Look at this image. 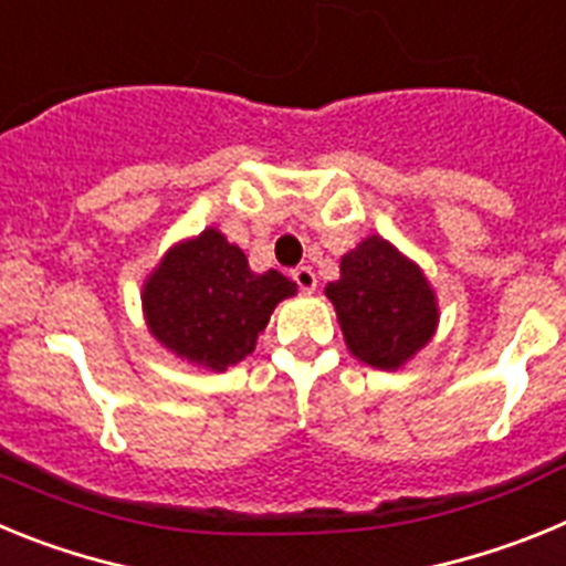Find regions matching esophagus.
Listing matches in <instances>:
<instances>
[{"instance_id": "34e87169", "label": "esophagus", "mask_w": 566, "mask_h": 566, "mask_svg": "<svg viewBox=\"0 0 566 566\" xmlns=\"http://www.w3.org/2000/svg\"><path fill=\"white\" fill-rule=\"evenodd\" d=\"M292 280H294V283H297L300 292L312 294L314 289H317V274H314L308 266H297V269H294Z\"/></svg>"}]
</instances>
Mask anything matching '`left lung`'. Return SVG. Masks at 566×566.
I'll return each mask as SVG.
<instances>
[{"label": "left lung", "mask_w": 566, "mask_h": 566, "mask_svg": "<svg viewBox=\"0 0 566 566\" xmlns=\"http://www.w3.org/2000/svg\"><path fill=\"white\" fill-rule=\"evenodd\" d=\"M348 352L379 371H397L431 343L439 323L437 294L413 260L379 234L339 260L328 283Z\"/></svg>", "instance_id": "8db88e82"}]
</instances>
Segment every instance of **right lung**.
Returning <instances> with one entry per match:
<instances>
[{"label": "right lung", "instance_id": "1", "mask_svg": "<svg viewBox=\"0 0 566 566\" xmlns=\"http://www.w3.org/2000/svg\"><path fill=\"white\" fill-rule=\"evenodd\" d=\"M297 283L269 269L254 274L247 254L218 229L175 243L144 283L149 334L175 357L227 371L254 352L280 300Z\"/></svg>", "mask_w": 566, "mask_h": 566}]
</instances>
